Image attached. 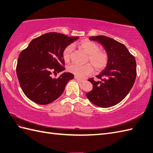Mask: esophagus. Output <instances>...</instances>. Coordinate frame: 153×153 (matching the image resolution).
Returning a JSON list of instances; mask_svg holds the SVG:
<instances>
[{"instance_id": "1", "label": "esophagus", "mask_w": 153, "mask_h": 153, "mask_svg": "<svg viewBox=\"0 0 153 153\" xmlns=\"http://www.w3.org/2000/svg\"><path fill=\"white\" fill-rule=\"evenodd\" d=\"M74 79H75L76 80H77L78 81L80 82H84V80H83V79H80V78H79L78 76H74Z\"/></svg>"}]
</instances>
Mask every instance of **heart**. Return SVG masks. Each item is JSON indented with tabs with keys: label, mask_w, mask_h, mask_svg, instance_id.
<instances>
[{
	"label": "heart",
	"mask_w": 153,
	"mask_h": 153,
	"mask_svg": "<svg viewBox=\"0 0 153 153\" xmlns=\"http://www.w3.org/2000/svg\"><path fill=\"white\" fill-rule=\"evenodd\" d=\"M79 46L85 53L88 54V62L90 64L84 65H79L77 64H71L69 65L68 69L70 73L74 74L78 77L84 78L91 74L94 72V67L97 72H100L106 68L108 64V55L104 51L99 50L98 44L88 39H84L79 43ZM73 46H67L64 51L62 56L65 62H69L72 58Z\"/></svg>",
	"instance_id": "obj_1"
}]
</instances>
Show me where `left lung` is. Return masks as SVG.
<instances>
[{
    "label": "left lung",
    "instance_id": "left-lung-1",
    "mask_svg": "<svg viewBox=\"0 0 153 153\" xmlns=\"http://www.w3.org/2000/svg\"><path fill=\"white\" fill-rule=\"evenodd\" d=\"M91 41L100 43L108 55V64L96 77L88 81L94 85L86 94L88 99L101 108L113 106L120 102L132 89L136 77V62L123 44L105 36H91Z\"/></svg>",
    "mask_w": 153,
    "mask_h": 153
}]
</instances>
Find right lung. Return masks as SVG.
Masks as SVG:
<instances>
[{"mask_svg":"<svg viewBox=\"0 0 153 153\" xmlns=\"http://www.w3.org/2000/svg\"><path fill=\"white\" fill-rule=\"evenodd\" d=\"M79 37L49 32L32 40L18 58L16 72L22 90L27 97L39 105H48L64 92L74 75L63 73L58 79L52 74L65 70L62 53Z\"/></svg>","mask_w":153,"mask_h":153,"instance_id":"1","label":"right lung"}]
</instances>
